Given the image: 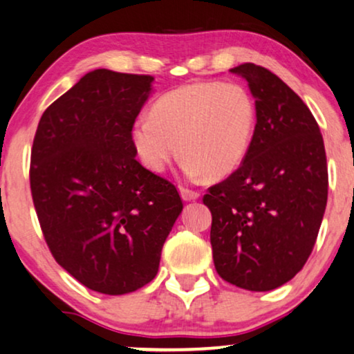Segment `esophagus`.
Instances as JSON below:
<instances>
[{"label": "esophagus", "instance_id": "34e87169", "mask_svg": "<svg viewBox=\"0 0 354 354\" xmlns=\"http://www.w3.org/2000/svg\"><path fill=\"white\" fill-rule=\"evenodd\" d=\"M180 197H182V200H185V202H194V200H197L200 195L197 194V192L185 189V187H180Z\"/></svg>", "mask_w": 354, "mask_h": 354}]
</instances>
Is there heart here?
<instances>
[{
    "instance_id": "heart-1",
    "label": "heart",
    "mask_w": 354,
    "mask_h": 354,
    "mask_svg": "<svg viewBox=\"0 0 354 354\" xmlns=\"http://www.w3.org/2000/svg\"><path fill=\"white\" fill-rule=\"evenodd\" d=\"M257 126V104L246 86L200 82L156 100L149 118H138L129 136L141 162L162 172L184 156L190 177L220 180L241 167Z\"/></svg>"
}]
</instances>
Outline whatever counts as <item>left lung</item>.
<instances>
[{"label": "left lung", "mask_w": 354, "mask_h": 354, "mask_svg": "<svg viewBox=\"0 0 354 354\" xmlns=\"http://www.w3.org/2000/svg\"><path fill=\"white\" fill-rule=\"evenodd\" d=\"M230 72L248 82L257 126L241 167L203 197L213 263L226 282L268 292L304 268L317 241L328 195L324 138L307 104L268 68Z\"/></svg>", "instance_id": "obj_1"}]
</instances>
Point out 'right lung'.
<instances>
[{
	"label": "right lung",
	"instance_id": "obj_1",
	"mask_svg": "<svg viewBox=\"0 0 354 354\" xmlns=\"http://www.w3.org/2000/svg\"><path fill=\"white\" fill-rule=\"evenodd\" d=\"M154 77L97 68L44 111L30 192L47 246L88 289L123 295L156 277L178 192L136 160L129 131Z\"/></svg>",
	"mask_w": 354,
	"mask_h": 354
}]
</instances>
